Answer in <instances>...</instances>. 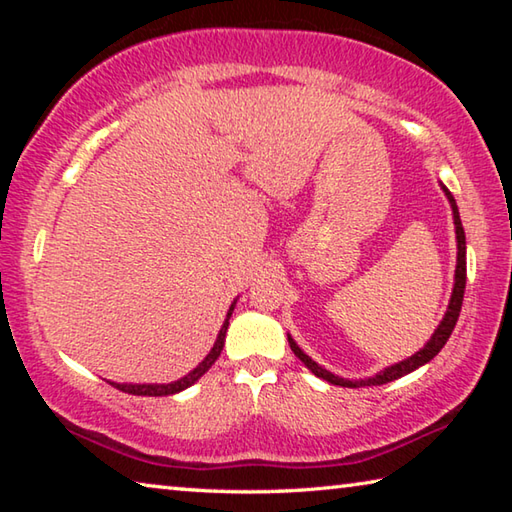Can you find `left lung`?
I'll list each match as a JSON object with an SVG mask.
<instances>
[{
  "label": "left lung",
  "mask_w": 512,
  "mask_h": 512,
  "mask_svg": "<svg viewBox=\"0 0 512 512\" xmlns=\"http://www.w3.org/2000/svg\"><path fill=\"white\" fill-rule=\"evenodd\" d=\"M445 189V187H443ZM445 194L449 198V203H452V212H454V225H456V241H458V257H456V277H454V291H452V300H449V307H447V314L443 318V323L438 325L436 332H433V336L429 339V343L424 345V348L420 352H415L413 357L404 359L400 363H395V366H388L386 370H381L379 375L375 377H368V379H357V381H350V379H343V377H336L332 375V372L320 368L316 361H311L305 352H302L296 341L291 339L289 336V345L291 350L296 357L305 363V366L314 372L316 377L329 381V384L334 386H345V388H361V386H381V384H388V381L393 379H400L404 375H409V372H413L415 368L424 366V363H429L436 354L445 348V343L449 336H452L454 327H456V320L458 316H461V307H463V293H465V275H467V268H465V230H463V223H461V216H458V207H456V201L454 196L447 192Z\"/></svg>",
  "instance_id": "left-lung-1"
}]
</instances>
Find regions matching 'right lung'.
Masks as SVG:
<instances>
[{
  "label": "right lung",
  "mask_w": 512,
  "mask_h": 512,
  "mask_svg": "<svg viewBox=\"0 0 512 512\" xmlns=\"http://www.w3.org/2000/svg\"><path fill=\"white\" fill-rule=\"evenodd\" d=\"M232 309H235V302H232V307L228 311V318H225V323L221 327L219 336H216V343H214V348L210 350V354H207V357L201 363H198V366L192 372H189V375H185L183 379L173 381V384H112V386L119 388V391L128 393V395H144V397H162V395H173V393L185 391V388L192 386L194 381L201 379L205 372L212 368V363L219 359V354L223 350V343H225V332H228V325H230L228 320L232 316Z\"/></svg>",
  "instance_id": "obj_1"
}]
</instances>
